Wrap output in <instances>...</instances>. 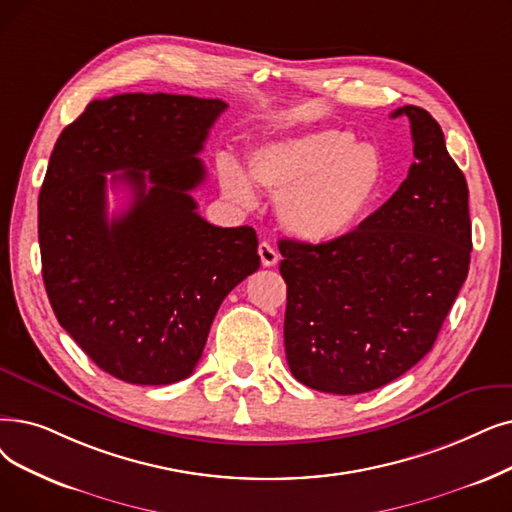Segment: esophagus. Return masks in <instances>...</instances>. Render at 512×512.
Returning <instances> with one entry per match:
<instances>
[{
    "label": "esophagus",
    "instance_id": "34e87169",
    "mask_svg": "<svg viewBox=\"0 0 512 512\" xmlns=\"http://www.w3.org/2000/svg\"><path fill=\"white\" fill-rule=\"evenodd\" d=\"M259 257H261L263 268H274V265H276L278 259H280L278 251L272 247L270 242H265V240L259 244Z\"/></svg>",
    "mask_w": 512,
    "mask_h": 512
}]
</instances>
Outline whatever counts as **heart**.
<instances>
[{"instance_id": "obj_1", "label": "heart", "mask_w": 512, "mask_h": 512, "mask_svg": "<svg viewBox=\"0 0 512 512\" xmlns=\"http://www.w3.org/2000/svg\"><path fill=\"white\" fill-rule=\"evenodd\" d=\"M249 174L230 154L217 159L221 190L253 205L251 180L276 194L280 226L303 242H332L358 228L385 188L381 152L341 127L311 129L251 152Z\"/></svg>"}]
</instances>
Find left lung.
<instances>
[{
	"label": "left lung",
	"instance_id": "left-lung-1",
	"mask_svg": "<svg viewBox=\"0 0 512 512\" xmlns=\"http://www.w3.org/2000/svg\"><path fill=\"white\" fill-rule=\"evenodd\" d=\"M414 157L389 201L347 236L307 244L282 238L284 349L293 376L316 391L379 389L431 351L471 263L469 186L420 106Z\"/></svg>",
	"mask_w": 512,
	"mask_h": 512
}]
</instances>
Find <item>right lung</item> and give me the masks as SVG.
<instances>
[{
    "mask_svg": "<svg viewBox=\"0 0 512 512\" xmlns=\"http://www.w3.org/2000/svg\"><path fill=\"white\" fill-rule=\"evenodd\" d=\"M226 108L173 94L94 100L52 150L39 192L43 284L60 326L119 381L190 376L221 301L259 270L255 230L209 224L190 196L207 173L196 154ZM106 172L132 192L113 218Z\"/></svg>",
    "mask_w": 512,
    "mask_h": 512,
    "instance_id": "add662e5",
    "label": "right lung"
}]
</instances>
